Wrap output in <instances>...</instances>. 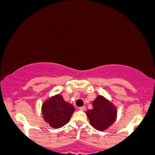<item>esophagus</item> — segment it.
<instances>
[{"label":"esophagus","mask_w":155,"mask_h":155,"mask_svg":"<svg viewBox=\"0 0 155 155\" xmlns=\"http://www.w3.org/2000/svg\"><path fill=\"white\" fill-rule=\"evenodd\" d=\"M86 106H81V107H79V109L80 110H81V111H85L86 110Z\"/></svg>","instance_id":"obj_1"}]
</instances>
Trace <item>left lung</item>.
Segmentation results:
<instances>
[{
  "label": "left lung",
  "instance_id": "left-lung-1",
  "mask_svg": "<svg viewBox=\"0 0 155 155\" xmlns=\"http://www.w3.org/2000/svg\"><path fill=\"white\" fill-rule=\"evenodd\" d=\"M91 104L92 109L86 112L90 124L98 131L106 130L117 118V107L102 95H98Z\"/></svg>",
  "mask_w": 155,
  "mask_h": 155
}]
</instances>
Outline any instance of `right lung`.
<instances>
[{"label": "right lung", "mask_w": 155, "mask_h": 155, "mask_svg": "<svg viewBox=\"0 0 155 155\" xmlns=\"http://www.w3.org/2000/svg\"><path fill=\"white\" fill-rule=\"evenodd\" d=\"M74 111V106L65 101L60 94L47 98L41 106L44 121L54 129H59L65 126L69 121Z\"/></svg>", "instance_id": "right-lung-1"}]
</instances>
